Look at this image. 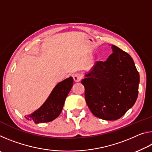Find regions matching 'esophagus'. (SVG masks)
<instances>
[{"mask_svg": "<svg viewBox=\"0 0 152 152\" xmlns=\"http://www.w3.org/2000/svg\"><path fill=\"white\" fill-rule=\"evenodd\" d=\"M73 79H74V82H80V81L81 80L82 77H81L80 75V74H74V75L73 76Z\"/></svg>", "mask_w": 152, "mask_h": 152, "instance_id": "34e87169", "label": "esophagus"}]
</instances>
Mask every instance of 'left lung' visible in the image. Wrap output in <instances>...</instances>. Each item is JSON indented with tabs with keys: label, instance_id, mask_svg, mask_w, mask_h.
<instances>
[{
	"label": "left lung",
	"instance_id": "obj_1",
	"mask_svg": "<svg viewBox=\"0 0 152 152\" xmlns=\"http://www.w3.org/2000/svg\"><path fill=\"white\" fill-rule=\"evenodd\" d=\"M104 61H98L81 83L86 104L101 119H119L132 108L138 96L140 74L132 58L117 46Z\"/></svg>",
	"mask_w": 152,
	"mask_h": 152
}]
</instances>
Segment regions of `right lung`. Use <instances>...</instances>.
Returning <instances> with one entry per match:
<instances>
[{
  "mask_svg": "<svg viewBox=\"0 0 152 152\" xmlns=\"http://www.w3.org/2000/svg\"><path fill=\"white\" fill-rule=\"evenodd\" d=\"M72 77L64 80L57 84L42 107L26 119L35 123H47L56 119L61 112L64 102L73 85Z\"/></svg>",
  "mask_w": 152,
  "mask_h": 152,
  "instance_id": "obj_1",
  "label": "right lung"
}]
</instances>
